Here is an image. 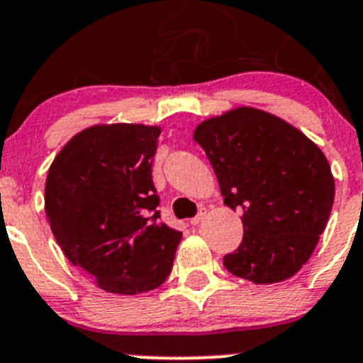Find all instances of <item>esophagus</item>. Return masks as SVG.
Listing matches in <instances>:
<instances>
[{
    "label": "esophagus",
    "mask_w": 363,
    "mask_h": 363,
    "mask_svg": "<svg viewBox=\"0 0 363 363\" xmlns=\"http://www.w3.org/2000/svg\"><path fill=\"white\" fill-rule=\"evenodd\" d=\"M206 216H207V209H206V207H200L199 214H196L195 218H191V221H189V223H191V225H199L200 221H202Z\"/></svg>",
    "instance_id": "1"
}]
</instances>
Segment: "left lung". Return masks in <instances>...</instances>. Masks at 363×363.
Listing matches in <instances>:
<instances>
[{
  "mask_svg": "<svg viewBox=\"0 0 363 363\" xmlns=\"http://www.w3.org/2000/svg\"><path fill=\"white\" fill-rule=\"evenodd\" d=\"M225 206L242 213V241L223 257L232 275L255 284L291 279L311 259L335 195L314 142L282 118L235 108L195 129Z\"/></svg>",
  "mask_w": 363,
  "mask_h": 363,
  "instance_id": "1",
  "label": "left lung"
}]
</instances>
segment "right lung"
Masks as SVG:
<instances>
[{
    "label": "right lung",
    "mask_w": 363,
    "mask_h": 363,
    "mask_svg": "<svg viewBox=\"0 0 363 363\" xmlns=\"http://www.w3.org/2000/svg\"><path fill=\"white\" fill-rule=\"evenodd\" d=\"M160 128L94 125L52 161L45 214L67 259L97 287L140 294L170 275L182 232L160 223L152 182Z\"/></svg>",
    "instance_id": "right-lung-1"
}]
</instances>
